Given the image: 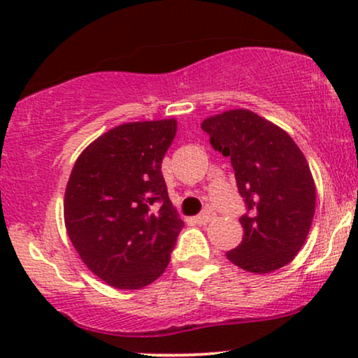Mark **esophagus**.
<instances>
[{"label":"esophagus","instance_id":"obj_1","mask_svg":"<svg viewBox=\"0 0 358 358\" xmlns=\"http://www.w3.org/2000/svg\"><path fill=\"white\" fill-rule=\"evenodd\" d=\"M213 219V212L212 210H205L200 213V215L195 217V222L196 224H207V222H210Z\"/></svg>","mask_w":358,"mask_h":358}]
</instances>
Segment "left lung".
<instances>
[{
  "label": "left lung",
  "mask_w": 358,
  "mask_h": 358,
  "mask_svg": "<svg viewBox=\"0 0 358 358\" xmlns=\"http://www.w3.org/2000/svg\"><path fill=\"white\" fill-rule=\"evenodd\" d=\"M213 150L231 158L248 213L244 237L225 256L249 273H273L293 261L315 215L316 190L305 155L293 138L248 109L203 119Z\"/></svg>",
  "instance_id": "8db88e82"
}]
</instances>
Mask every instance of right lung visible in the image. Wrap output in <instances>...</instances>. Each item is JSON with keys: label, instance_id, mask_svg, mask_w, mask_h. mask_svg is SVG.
Here are the masks:
<instances>
[{"label": "right lung", "instance_id": "add662e5", "mask_svg": "<svg viewBox=\"0 0 358 358\" xmlns=\"http://www.w3.org/2000/svg\"><path fill=\"white\" fill-rule=\"evenodd\" d=\"M176 119L126 122L82 151L65 188L67 234L84 264L117 289H139L165 273L183 229L162 162Z\"/></svg>", "mask_w": 358, "mask_h": 358}]
</instances>
